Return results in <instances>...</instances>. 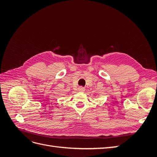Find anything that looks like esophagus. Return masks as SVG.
I'll return each instance as SVG.
<instances>
[{
    "label": "esophagus",
    "mask_w": 157,
    "mask_h": 157,
    "mask_svg": "<svg viewBox=\"0 0 157 157\" xmlns=\"http://www.w3.org/2000/svg\"><path fill=\"white\" fill-rule=\"evenodd\" d=\"M84 90H85V88H84V87H82V86L78 87V91H79V92H84Z\"/></svg>",
    "instance_id": "1"
}]
</instances>
